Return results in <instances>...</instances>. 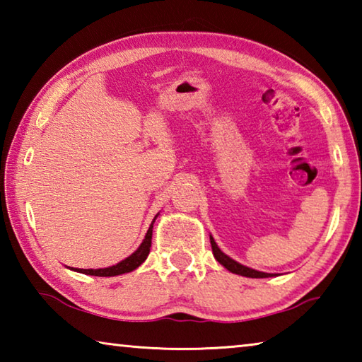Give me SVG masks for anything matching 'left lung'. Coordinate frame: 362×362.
<instances>
[{"mask_svg":"<svg viewBox=\"0 0 362 362\" xmlns=\"http://www.w3.org/2000/svg\"><path fill=\"white\" fill-rule=\"evenodd\" d=\"M211 246H212V254H214V257H216V260L231 273L240 274V276H246V278H273V276H276V273L259 272V269L249 268L246 265H241L240 262L233 260L231 257H228L226 254H223L222 250H220V247L217 246V243L214 241L212 236H211Z\"/></svg>","mask_w":362,"mask_h":362,"instance_id":"left-lung-1","label":"left lung"}]
</instances>
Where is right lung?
<instances>
[{"label":"right lung","instance_id":"1","mask_svg":"<svg viewBox=\"0 0 362 362\" xmlns=\"http://www.w3.org/2000/svg\"><path fill=\"white\" fill-rule=\"evenodd\" d=\"M159 214H156V217ZM156 217L153 218V222L150 225L148 231H146V235L144 238V241L140 243V246L137 247V250H134V252L126 257L124 260H121L116 263V265L112 267H107V268H88V269H83V268H70L73 272L76 273H83V274H90V276H118V274H124V273H129L134 272V269L139 268L142 263L146 260V257L150 254V247H151V235H153V223H155Z\"/></svg>","mask_w":362,"mask_h":362}]
</instances>
